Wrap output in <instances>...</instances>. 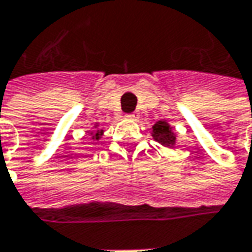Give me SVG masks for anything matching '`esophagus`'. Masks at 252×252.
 Wrapping results in <instances>:
<instances>
[{"mask_svg":"<svg viewBox=\"0 0 252 252\" xmlns=\"http://www.w3.org/2000/svg\"><path fill=\"white\" fill-rule=\"evenodd\" d=\"M127 118H129L130 121H136L139 116H137V113H130V115H127Z\"/></svg>","mask_w":252,"mask_h":252,"instance_id":"1","label":"esophagus"}]
</instances>
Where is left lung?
Segmentation results:
<instances>
[{"mask_svg":"<svg viewBox=\"0 0 252 252\" xmlns=\"http://www.w3.org/2000/svg\"><path fill=\"white\" fill-rule=\"evenodd\" d=\"M153 137H154V140H157L165 147L175 144V136L171 131V127L167 122L160 121L153 126Z\"/></svg>","mask_w":252,"mask_h":252,"instance_id":"8db88e82","label":"left lung"}]
</instances>
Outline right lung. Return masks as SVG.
I'll list each match as a JSON object with an SVG mask.
<instances>
[{
    "label": "right lung",
    "instance_id": "obj_1",
    "mask_svg": "<svg viewBox=\"0 0 252 252\" xmlns=\"http://www.w3.org/2000/svg\"><path fill=\"white\" fill-rule=\"evenodd\" d=\"M101 133H102V130L95 131V133L92 131V133H91V134H92V139H96V140H99V136H101Z\"/></svg>",
    "mask_w": 252,
    "mask_h": 252
}]
</instances>
